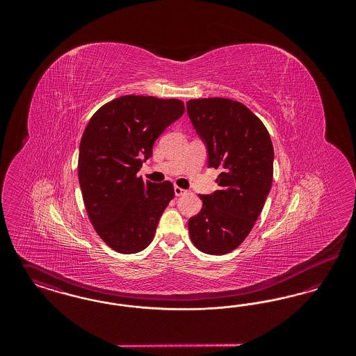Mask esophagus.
<instances>
[{"label":"esophagus","mask_w":356,"mask_h":356,"mask_svg":"<svg viewBox=\"0 0 356 356\" xmlns=\"http://www.w3.org/2000/svg\"><path fill=\"white\" fill-rule=\"evenodd\" d=\"M186 189H183V188H180V186H175V195L176 196H183V195H186Z\"/></svg>","instance_id":"obj_1"}]
</instances>
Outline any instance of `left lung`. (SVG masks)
I'll list each match as a JSON object with an SVG mask.
<instances>
[{
  "label": "left lung",
  "mask_w": 356,
  "mask_h": 356,
  "mask_svg": "<svg viewBox=\"0 0 356 356\" xmlns=\"http://www.w3.org/2000/svg\"><path fill=\"white\" fill-rule=\"evenodd\" d=\"M186 112L207 144L209 167L221 170L220 188L200 195L203 208L188 221L189 236L204 254H228L250 235L270 193L271 137L261 120L235 100L195 99Z\"/></svg>",
  "instance_id": "1"
}]
</instances>
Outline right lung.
<instances>
[{
  "mask_svg": "<svg viewBox=\"0 0 356 356\" xmlns=\"http://www.w3.org/2000/svg\"><path fill=\"white\" fill-rule=\"evenodd\" d=\"M186 111L177 99L121 96L89 120L80 143L79 181L88 218L104 243L120 254L147 248L175 197L170 181L137 176L156 138Z\"/></svg>",
  "mask_w": 356,
  "mask_h": 356,
  "instance_id": "right-lung-1",
  "label": "right lung"
}]
</instances>
